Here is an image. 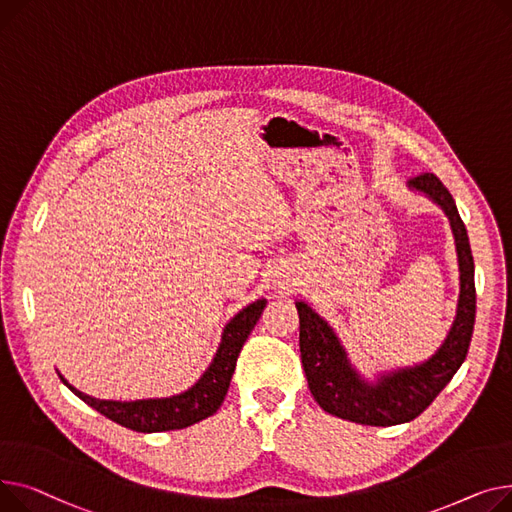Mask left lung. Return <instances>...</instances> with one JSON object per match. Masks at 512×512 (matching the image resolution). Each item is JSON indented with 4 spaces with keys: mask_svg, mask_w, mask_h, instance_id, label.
Returning a JSON list of instances; mask_svg holds the SVG:
<instances>
[{
    "mask_svg": "<svg viewBox=\"0 0 512 512\" xmlns=\"http://www.w3.org/2000/svg\"><path fill=\"white\" fill-rule=\"evenodd\" d=\"M409 188L424 192L442 206L455 233L461 270V293L453 328L428 362L368 382L351 368L333 328L308 304L295 302L299 314V351L316 403L330 415L364 426H397L424 413L465 362L473 335V254L457 204L434 173L411 177Z\"/></svg>",
    "mask_w": 512,
    "mask_h": 512,
    "instance_id": "obj_1",
    "label": "left lung"
}]
</instances>
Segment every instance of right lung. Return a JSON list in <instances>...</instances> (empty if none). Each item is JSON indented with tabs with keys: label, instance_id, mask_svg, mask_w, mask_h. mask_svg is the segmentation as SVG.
<instances>
[{
	"label": "right lung",
	"instance_id": "add662e5",
	"mask_svg": "<svg viewBox=\"0 0 512 512\" xmlns=\"http://www.w3.org/2000/svg\"><path fill=\"white\" fill-rule=\"evenodd\" d=\"M266 308V299H256L254 304L235 314L223 330V339L219 351L213 359V364L202 374V378L188 388L186 393L175 395L169 399H142V401H101L88 397L68 380L59 374L62 382L72 390V393L82 399L86 405L97 409L111 422L130 428L134 432H169L188 428L200 419H206L221 407L229 382L237 364L239 351H242L246 339L250 337L252 328L256 326L262 310Z\"/></svg>",
	"mask_w": 512,
	"mask_h": 512
}]
</instances>
